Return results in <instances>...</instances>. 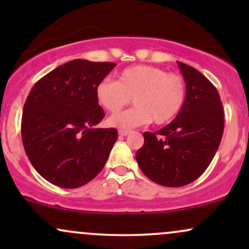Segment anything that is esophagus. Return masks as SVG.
I'll list each match as a JSON object with an SVG mask.
<instances>
[{
  "instance_id": "34e87169",
  "label": "esophagus",
  "mask_w": 249,
  "mask_h": 249,
  "mask_svg": "<svg viewBox=\"0 0 249 249\" xmlns=\"http://www.w3.org/2000/svg\"><path fill=\"white\" fill-rule=\"evenodd\" d=\"M118 133H119V136H127V134L130 133V131H127V130H119Z\"/></svg>"
}]
</instances>
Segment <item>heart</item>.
<instances>
[{"label": "heart", "instance_id": "b5f03b06", "mask_svg": "<svg viewBox=\"0 0 249 249\" xmlns=\"http://www.w3.org/2000/svg\"><path fill=\"white\" fill-rule=\"evenodd\" d=\"M96 99L108 111L117 112L128 104L130 110L108 118L111 126L130 128L145 125L166 124L181 111L186 99V83L176 72H166L152 65H133L118 73L116 81L105 78L96 85Z\"/></svg>", "mask_w": 249, "mask_h": 249}]
</instances>
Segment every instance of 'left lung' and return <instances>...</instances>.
I'll use <instances>...</instances> for the list:
<instances>
[{
  "mask_svg": "<svg viewBox=\"0 0 249 249\" xmlns=\"http://www.w3.org/2000/svg\"><path fill=\"white\" fill-rule=\"evenodd\" d=\"M186 83V99L170 124L144 133L136 153L142 173L157 184H191L212 161L224 133V108L215 87L198 70L177 62Z\"/></svg>",
  "mask_w": 249,
  "mask_h": 249,
  "instance_id": "obj_1",
  "label": "left lung"
}]
</instances>
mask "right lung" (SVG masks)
I'll return each mask as SVG.
<instances>
[{
	"mask_svg": "<svg viewBox=\"0 0 249 249\" xmlns=\"http://www.w3.org/2000/svg\"><path fill=\"white\" fill-rule=\"evenodd\" d=\"M115 67L73 59L31 89L22 115V142L31 165L51 184L81 187L104 167L118 132L96 127L105 115L95 90Z\"/></svg>",
	"mask_w": 249,
	"mask_h": 249,
	"instance_id": "1",
	"label": "right lung"
}]
</instances>
